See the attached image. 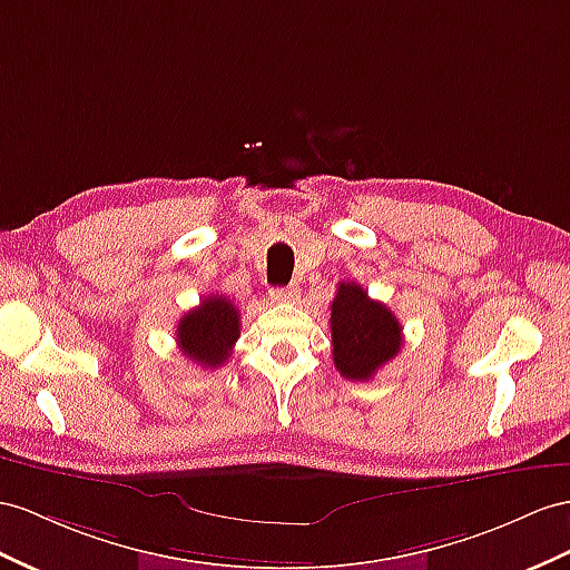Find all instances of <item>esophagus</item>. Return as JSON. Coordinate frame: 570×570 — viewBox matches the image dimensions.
I'll return each mask as SVG.
<instances>
[{"mask_svg": "<svg viewBox=\"0 0 570 570\" xmlns=\"http://www.w3.org/2000/svg\"><path fill=\"white\" fill-rule=\"evenodd\" d=\"M269 298H272L274 303H288V301H296V298H298V286L272 288V291H269Z\"/></svg>", "mask_w": 570, "mask_h": 570, "instance_id": "34e87169", "label": "esophagus"}]
</instances>
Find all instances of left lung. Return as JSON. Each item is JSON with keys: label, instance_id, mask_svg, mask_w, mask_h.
Here are the masks:
<instances>
[{"label": "left lung", "instance_id": "left-lung-1", "mask_svg": "<svg viewBox=\"0 0 570 570\" xmlns=\"http://www.w3.org/2000/svg\"><path fill=\"white\" fill-rule=\"evenodd\" d=\"M332 358L346 381H371L402 348V325L361 284H340L330 315Z\"/></svg>", "mask_w": 570, "mask_h": 570}]
</instances>
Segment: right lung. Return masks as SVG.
Here are the masks:
<instances>
[{
  "instance_id": "add662e5",
  "label": "right lung",
  "mask_w": 570,
  "mask_h": 570,
  "mask_svg": "<svg viewBox=\"0 0 570 570\" xmlns=\"http://www.w3.org/2000/svg\"><path fill=\"white\" fill-rule=\"evenodd\" d=\"M240 337L238 308L226 296L202 298L197 308L185 313L175 330L180 352L202 368L224 366Z\"/></svg>"
}]
</instances>
